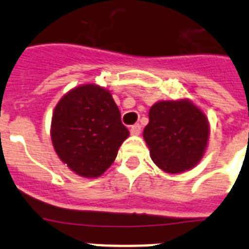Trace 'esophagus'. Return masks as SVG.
Here are the masks:
<instances>
[{"label": "esophagus", "instance_id": "1", "mask_svg": "<svg viewBox=\"0 0 249 249\" xmlns=\"http://www.w3.org/2000/svg\"><path fill=\"white\" fill-rule=\"evenodd\" d=\"M129 131H131L132 135H140L141 133V126L138 124V123H136V124H133V126H131V128H129Z\"/></svg>", "mask_w": 249, "mask_h": 249}]
</instances>
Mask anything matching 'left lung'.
Returning <instances> with one entry per match:
<instances>
[{"label": "left lung", "instance_id": "obj_1", "mask_svg": "<svg viewBox=\"0 0 249 249\" xmlns=\"http://www.w3.org/2000/svg\"><path fill=\"white\" fill-rule=\"evenodd\" d=\"M143 138L152 160L167 173L193 168L203 157L210 137L206 114L190 100L160 101L149 109Z\"/></svg>", "mask_w": 249, "mask_h": 249}]
</instances>
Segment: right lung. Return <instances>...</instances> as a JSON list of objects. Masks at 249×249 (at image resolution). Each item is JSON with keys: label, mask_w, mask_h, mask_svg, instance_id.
<instances>
[{"label": "right lung", "mask_w": 249, "mask_h": 249, "mask_svg": "<svg viewBox=\"0 0 249 249\" xmlns=\"http://www.w3.org/2000/svg\"><path fill=\"white\" fill-rule=\"evenodd\" d=\"M128 136L112 94L97 85H82L67 92L52 116L54 151L81 177L103 175Z\"/></svg>", "instance_id": "right-lung-1"}]
</instances>
